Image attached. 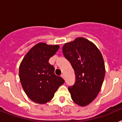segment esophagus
<instances>
[{
    "mask_svg": "<svg viewBox=\"0 0 122 122\" xmlns=\"http://www.w3.org/2000/svg\"><path fill=\"white\" fill-rule=\"evenodd\" d=\"M61 77H62V78L65 79V76H64V74H62V75H61Z\"/></svg>",
    "mask_w": 122,
    "mask_h": 122,
    "instance_id": "34e87169",
    "label": "esophagus"
}]
</instances>
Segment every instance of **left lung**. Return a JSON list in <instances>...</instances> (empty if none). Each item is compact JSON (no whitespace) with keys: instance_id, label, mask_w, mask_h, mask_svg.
<instances>
[{"instance_id":"1","label":"left lung","mask_w":122,"mask_h":122,"mask_svg":"<svg viewBox=\"0 0 122 122\" xmlns=\"http://www.w3.org/2000/svg\"><path fill=\"white\" fill-rule=\"evenodd\" d=\"M62 49L76 74L74 84L68 87L71 97L84 107L96 98L102 87L105 76L103 56L93 42L83 37L65 43Z\"/></svg>"}]
</instances>
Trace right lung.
<instances>
[{"instance_id": "1", "label": "right lung", "mask_w": 122, "mask_h": 122, "mask_svg": "<svg viewBox=\"0 0 122 122\" xmlns=\"http://www.w3.org/2000/svg\"><path fill=\"white\" fill-rule=\"evenodd\" d=\"M59 48L58 45L38 43L28 51L20 63L21 86L27 96L35 103L43 104L50 101L64 83L62 77L55 74L54 67L49 63Z\"/></svg>"}]
</instances>
